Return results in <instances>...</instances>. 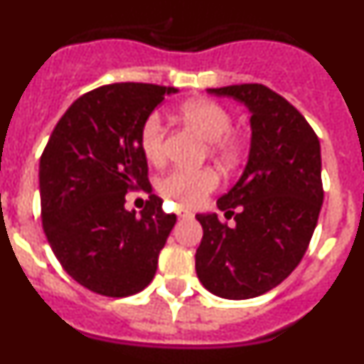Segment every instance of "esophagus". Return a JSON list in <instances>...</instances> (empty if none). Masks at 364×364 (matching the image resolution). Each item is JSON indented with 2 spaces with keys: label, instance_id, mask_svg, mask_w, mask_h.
Segmentation results:
<instances>
[{
  "label": "esophagus",
  "instance_id": "34e87169",
  "mask_svg": "<svg viewBox=\"0 0 364 364\" xmlns=\"http://www.w3.org/2000/svg\"><path fill=\"white\" fill-rule=\"evenodd\" d=\"M176 215H178V218H191L193 213L189 210H186L184 205H178L176 208Z\"/></svg>",
  "mask_w": 364,
  "mask_h": 364
}]
</instances>
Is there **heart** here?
I'll list each match as a JSON object with an SVG mask.
<instances>
[{"label":"heart","instance_id":"heart-1","mask_svg":"<svg viewBox=\"0 0 364 364\" xmlns=\"http://www.w3.org/2000/svg\"><path fill=\"white\" fill-rule=\"evenodd\" d=\"M178 117L197 129L205 140H210V151L228 166L239 162L242 154V142L237 136H231L233 118L226 107L213 100H191L180 105ZM140 147L146 159L153 164L162 162L166 156V125L160 114L153 112L144 122L140 129ZM217 171L211 167L200 169H173L162 176L159 189L162 195L175 198L182 205H198L211 191L218 188Z\"/></svg>","mask_w":364,"mask_h":364}]
</instances>
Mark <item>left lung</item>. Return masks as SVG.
Segmentation results:
<instances>
[{"instance_id":"left-lung-1","label":"left lung","mask_w":364,"mask_h":364,"mask_svg":"<svg viewBox=\"0 0 364 364\" xmlns=\"http://www.w3.org/2000/svg\"><path fill=\"white\" fill-rule=\"evenodd\" d=\"M208 91L250 109L252 147L239 182L217 202L235 226L197 215L204 235L195 268L211 294L252 299L281 284L306 253L324 198L321 144L306 118L266 85Z\"/></svg>"}]
</instances>
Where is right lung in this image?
Listing matches in <instances>:
<instances>
[{
	"mask_svg": "<svg viewBox=\"0 0 364 364\" xmlns=\"http://www.w3.org/2000/svg\"><path fill=\"white\" fill-rule=\"evenodd\" d=\"M175 87L112 83L80 96L54 127L40 160L41 222L54 255L76 282L129 297L153 281L176 222L149 195L140 215L129 191L149 193L140 129Z\"/></svg>",
	"mask_w": 364,
	"mask_h": 364,
	"instance_id": "add662e5",
	"label": "right lung"
}]
</instances>
